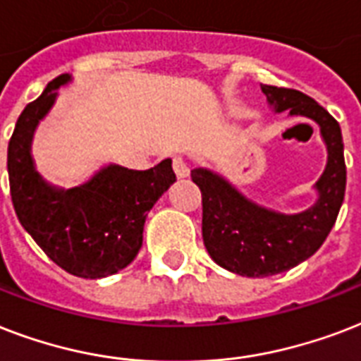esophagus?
<instances>
[{
    "label": "esophagus",
    "instance_id": "1",
    "mask_svg": "<svg viewBox=\"0 0 361 361\" xmlns=\"http://www.w3.org/2000/svg\"><path fill=\"white\" fill-rule=\"evenodd\" d=\"M173 171H175V175H177L178 178H184L190 175V167L183 156H175V158H173Z\"/></svg>",
    "mask_w": 361,
    "mask_h": 361
}]
</instances>
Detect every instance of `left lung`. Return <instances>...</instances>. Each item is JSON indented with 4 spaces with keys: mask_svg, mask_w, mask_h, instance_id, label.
Returning <instances> with one entry per match:
<instances>
[{
    "mask_svg": "<svg viewBox=\"0 0 361 361\" xmlns=\"http://www.w3.org/2000/svg\"><path fill=\"white\" fill-rule=\"evenodd\" d=\"M275 113L288 111L317 122L328 161L314 184L317 201L295 214L248 200L219 173L195 167L194 180L203 203V243L220 267L241 276H269L295 267L322 247L345 200L346 167L339 122L312 97L290 88L262 85Z\"/></svg>",
    "mask_w": 361,
    "mask_h": 361,
    "instance_id": "left-lung-1",
    "label": "left lung"
}]
</instances>
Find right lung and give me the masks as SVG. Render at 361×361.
<instances>
[{
	"label": "right lung",
	"instance_id": "add662e5",
	"mask_svg": "<svg viewBox=\"0 0 361 361\" xmlns=\"http://www.w3.org/2000/svg\"><path fill=\"white\" fill-rule=\"evenodd\" d=\"M67 82V73L50 80L16 120L7 150L11 197L22 228L56 265L75 276L103 279L135 259L147 214L177 177L167 158L147 171L111 164L75 188L47 183L33 161V133Z\"/></svg>",
	"mask_w": 361,
	"mask_h": 361
}]
</instances>
